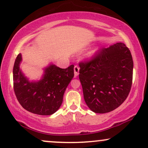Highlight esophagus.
<instances>
[{"label": "esophagus", "mask_w": 148, "mask_h": 148, "mask_svg": "<svg viewBox=\"0 0 148 148\" xmlns=\"http://www.w3.org/2000/svg\"><path fill=\"white\" fill-rule=\"evenodd\" d=\"M74 77H76L79 74V67L78 66H74Z\"/></svg>", "instance_id": "34e87169"}]
</instances>
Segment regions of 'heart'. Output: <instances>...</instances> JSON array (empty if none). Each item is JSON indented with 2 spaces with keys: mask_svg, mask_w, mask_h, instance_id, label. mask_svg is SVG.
<instances>
[{
  "mask_svg": "<svg viewBox=\"0 0 148 148\" xmlns=\"http://www.w3.org/2000/svg\"><path fill=\"white\" fill-rule=\"evenodd\" d=\"M96 52V49H93V50H91V51H89L88 53H87V56L88 57H92L93 55L95 54Z\"/></svg>",
  "mask_w": 148,
  "mask_h": 148,
  "instance_id": "obj_1",
  "label": "heart"
}]
</instances>
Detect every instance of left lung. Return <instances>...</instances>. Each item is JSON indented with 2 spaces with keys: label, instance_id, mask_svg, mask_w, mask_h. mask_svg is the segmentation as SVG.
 Masks as SVG:
<instances>
[{
  "label": "left lung",
  "instance_id": "1",
  "mask_svg": "<svg viewBox=\"0 0 148 148\" xmlns=\"http://www.w3.org/2000/svg\"><path fill=\"white\" fill-rule=\"evenodd\" d=\"M79 67L83 97L92 112H110L127 99L132 83L133 60L125 44L116 42L103 48Z\"/></svg>",
  "mask_w": 148,
  "mask_h": 148
}]
</instances>
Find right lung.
<instances>
[{
	"instance_id": "right-lung-1",
	"label": "right lung",
	"mask_w": 148,
	"mask_h": 148,
	"mask_svg": "<svg viewBox=\"0 0 148 148\" xmlns=\"http://www.w3.org/2000/svg\"><path fill=\"white\" fill-rule=\"evenodd\" d=\"M22 55L16 58L13 68L14 90L24 109L38 115H51L59 109L67 87L74 77V65L65 69L49 64L39 81H29L20 69Z\"/></svg>"
}]
</instances>
